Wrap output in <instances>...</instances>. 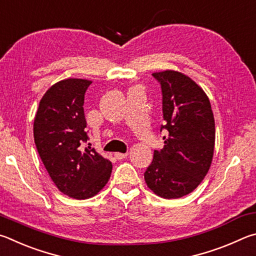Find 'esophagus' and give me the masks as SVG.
Returning <instances> with one entry per match:
<instances>
[{
	"label": "esophagus",
	"instance_id": "obj_1",
	"mask_svg": "<svg viewBox=\"0 0 256 256\" xmlns=\"http://www.w3.org/2000/svg\"><path fill=\"white\" fill-rule=\"evenodd\" d=\"M127 155H128V153H116L114 158L116 160H124V158H127Z\"/></svg>",
	"mask_w": 256,
	"mask_h": 256
}]
</instances>
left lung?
Returning a JSON list of instances; mask_svg holds the SVG:
<instances>
[{
    "label": "left lung",
    "instance_id": "8db88e82",
    "mask_svg": "<svg viewBox=\"0 0 256 256\" xmlns=\"http://www.w3.org/2000/svg\"><path fill=\"white\" fill-rule=\"evenodd\" d=\"M162 90L164 147L146 168L147 186L165 199H178L198 186L212 165L214 119L208 96L194 80L176 70L152 74Z\"/></svg>",
    "mask_w": 256,
    "mask_h": 256
}]
</instances>
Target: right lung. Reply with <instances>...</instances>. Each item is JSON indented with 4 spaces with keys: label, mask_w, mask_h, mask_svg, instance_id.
<instances>
[{
    "label": "right lung",
    "mask_w": 256,
    "mask_h": 256,
    "mask_svg": "<svg viewBox=\"0 0 256 256\" xmlns=\"http://www.w3.org/2000/svg\"><path fill=\"white\" fill-rule=\"evenodd\" d=\"M91 83L67 78L54 84L40 100L34 122V144L49 176L60 192L78 200L96 196L112 171L110 160L86 146L83 104Z\"/></svg>",
    "instance_id": "add662e5"
}]
</instances>
